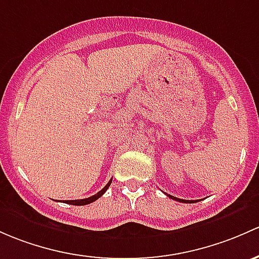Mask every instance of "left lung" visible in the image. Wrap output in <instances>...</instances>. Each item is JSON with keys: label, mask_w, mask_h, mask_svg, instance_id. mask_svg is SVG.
<instances>
[{"label": "left lung", "mask_w": 259, "mask_h": 259, "mask_svg": "<svg viewBox=\"0 0 259 259\" xmlns=\"http://www.w3.org/2000/svg\"><path fill=\"white\" fill-rule=\"evenodd\" d=\"M167 195V194H166ZM168 197L170 198H172V200H176V201H179V202H189V201H186V200H181V198H178V197H174V196H171V195H167Z\"/></svg>", "instance_id": "8db88e82"}]
</instances>
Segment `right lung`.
Here are the masks:
<instances>
[{
  "instance_id": "right-lung-1",
  "label": "right lung",
  "mask_w": 259,
  "mask_h": 259,
  "mask_svg": "<svg viewBox=\"0 0 259 259\" xmlns=\"http://www.w3.org/2000/svg\"><path fill=\"white\" fill-rule=\"evenodd\" d=\"M110 184H111V180H110V181L108 182L107 186H105L104 189L100 190V191L98 192V194H95V195H93V196H91V197H88V198H83V200H72V201H65V203H69V205H74V206H84V205H88V203L94 202V201H95V200H98V198H99L100 196L104 195V192L107 191L108 187L110 186Z\"/></svg>"
}]
</instances>
